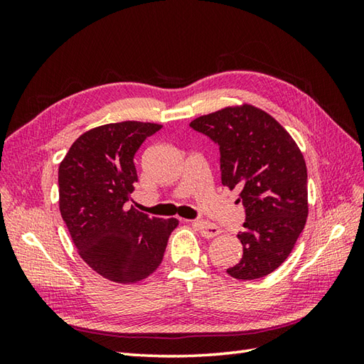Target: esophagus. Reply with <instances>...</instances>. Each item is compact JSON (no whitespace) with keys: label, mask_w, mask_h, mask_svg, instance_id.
<instances>
[{"label":"esophagus","mask_w":364,"mask_h":364,"mask_svg":"<svg viewBox=\"0 0 364 364\" xmlns=\"http://www.w3.org/2000/svg\"><path fill=\"white\" fill-rule=\"evenodd\" d=\"M194 227L200 231V235H202L203 237H214V236H218V235H220V228L219 227H215V225H211L210 222H194Z\"/></svg>","instance_id":"1"}]
</instances>
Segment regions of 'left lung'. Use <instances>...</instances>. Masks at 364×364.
Here are the masks:
<instances>
[{"instance_id":"obj_1","label":"left lung","mask_w":364,"mask_h":364,"mask_svg":"<svg viewBox=\"0 0 364 364\" xmlns=\"http://www.w3.org/2000/svg\"><path fill=\"white\" fill-rule=\"evenodd\" d=\"M219 145L222 184L241 191L242 257L227 272L237 280L266 277L282 266L308 215L306 166L280 123L252 105L225 107L191 122Z\"/></svg>"}]
</instances>
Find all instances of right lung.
<instances>
[{"mask_svg":"<svg viewBox=\"0 0 364 364\" xmlns=\"http://www.w3.org/2000/svg\"><path fill=\"white\" fill-rule=\"evenodd\" d=\"M156 123L120 122L81 134L59 166V210L80 257L107 280L131 284L151 275L176 219L127 210L137 181L134 154Z\"/></svg>","mask_w":364,"mask_h":364,"instance_id":"right-lung-1","label":"right lung"}]
</instances>
